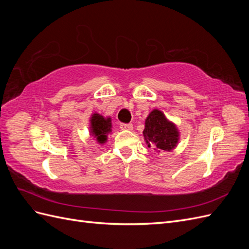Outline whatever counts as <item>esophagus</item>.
<instances>
[{
	"instance_id": "obj_1",
	"label": "esophagus",
	"mask_w": 249,
	"mask_h": 249,
	"mask_svg": "<svg viewBox=\"0 0 249 249\" xmlns=\"http://www.w3.org/2000/svg\"><path fill=\"white\" fill-rule=\"evenodd\" d=\"M120 129L124 131H131L133 130V124H120Z\"/></svg>"
}]
</instances>
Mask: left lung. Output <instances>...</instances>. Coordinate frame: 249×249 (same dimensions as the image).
<instances>
[{"mask_svg":"<svg viewBox=\"0 0 249 249\" xmlns=\"http://www.w3.org/2000/svg\"><path fill=\"white\" fill-rule=\"evenodd\" d=\"M143 136L147 146L152 147L157 154L170 152L179 140L177 125L158 109H154L146 117Z\"/></svg>","mask_w":249,"mask_h":249,"instance_id":"obj_1","label":"left lung"}]
</instances>
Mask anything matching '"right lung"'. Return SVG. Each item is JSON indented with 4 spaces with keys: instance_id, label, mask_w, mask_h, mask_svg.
Returning <instances> with one entry per match:
<instances>
[{
    "instance_id": "right-lung-1",
    "label": "right lung",
    "mask_w": 249,
    "mask_h": 249,
    "mask_svg": "<svg viewBox=\"0 0 249 249\" xmlns=\"http://www.w3.org/2000/svg\"><path fill=\"white\" fill-rule=\"evenodd\" d=\"M111 117H104L99 113H93L90 117V135H92L100 144L107 142L108 134L111 130Z\"/></svg>"
}]
</instances>
